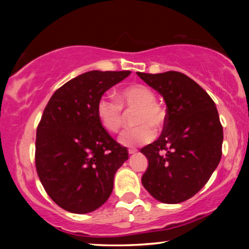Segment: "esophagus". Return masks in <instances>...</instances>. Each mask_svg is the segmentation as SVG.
Returning a JSON list of instances; mask_svg holds the SVG:
<instances>
[{"instance_id":"obj_1","label":"esophagus","mask_w":249,"mask_h":249,"mask_svg":"<svg viewBox=\"0 0 249 249\" xmlns=\"http://www.w3.org/2000/svg\"><path fill=\"white\" fill-rule=\"evenodd\" d=\"M128 153H129V154H135V153H137V149H136V148H129Z\"/></svg>"}]
</instances>
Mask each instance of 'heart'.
I'll list each match as a JSON object with an SVG mask.
<instances>
[{"mask_svg":"<svg viewBox=\"0 0 249 249\" xmlns=\"http://www.w3.org/2000/svg\"><path fill=\"white\" fill-rule=\"evenodd\" d=\"M117 101L103 96L97 102L96 114L102 127L112 134H118L125 124V111H136L132 122L136 127L124 131L120 141L125 146H137L153 141L155 131L153 127L161 129L165 122V110L156 102L152 88L142 84H135L118 93Z\"/></svg>","mask_w":249,"mask_h":249,"instance_id":"heart-1","label":"heart"}]
</instances>
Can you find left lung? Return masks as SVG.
I'll list each match as a JSON object with an SVG mask.
<instances>
[{
  "label": "left lung",
  "mask_w": 249,
  "mask_h": 249,
  "mask_svg": "<svg viewBox=\"0 0 249 249\" xmlns=\"http://www.w3.org/2000/svg\"><path fill=\"white\" fill-rule=\"evenodd\" d=\"M137 74L166 104L161 136L141 149L148 160L142 183L160 202H185L205 186L222 155L223 129L215 103L178 71Z\"/></svg>",
  "instance_id": "8db88e82"
}]
</instances>
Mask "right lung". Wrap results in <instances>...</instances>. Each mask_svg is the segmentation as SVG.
<instances>
[{
  "instance_id": "1",
  "label": "right lung",
  "mask_w": 249,
  "mask_h": 249,
  "mask_svg": "<svg viewBox=\"0 0 249 249\" xmlns=\"http://www.w3.org/2000/svg\"><path fill=\"white\" fill-rule=\"evenodd\" d=\"M130 71L85 72L50 98L36 132L35 163L40 182L55 204L71 213L93 212L113 190L114 175L128 160L102 127L96 105Z\"/></svg>"
}]
</instances>
